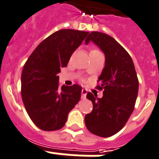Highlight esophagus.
Returning a JSON list of instances; mask_svg holds the SVG:
<instances>
[{
	"label": "esophagus",
	"mask_w": 159,
	"mask_h": 159,
	"mask_svg": "<svg viewBox=\"0 0 159 159\" xmlns=\"http://www.w3.org/2000/svg\"><path fill=\"white\" fill-rule=\"evenodd\" d=\"M88 91L86 89H82V98H86V96H87Z\"/></svg>",
	"instance_id": "34e87169"
}]
</instances>
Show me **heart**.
<instances>
[{"mask_svg":"<svg viewBox=\"0 0 159 159\" xmlns=\"http://www.w3.org/2000/svg\"><path fill=\"white\" fill-rule=\"evenodd\" d=\"M98 52V51L95 50V49H93V50L91 51V52Z\"/></svg>","mask_w":159,"mask_h":159,"instance_id":"b5f03b06","label":"heart"}]
</instances>
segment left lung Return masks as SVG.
Segmentation results:
<instances>
[{
  "mask_svg": "<svg viewBox=\"0 0 159 159\" xmlns=\"http://www.w3.org/2000/svg\"><path fill=\"white\" fill-rule=\"evenodd\" d=\"M91 41L105 55V66L98 81L100 82L98 88L104 91L102 98L92 93L87 94L93 109L85 116V124L93 134L107 138L118 133L133 112L139 80L130 55L114 38L93 31L85 43L88 45Z\"/></svg>",
  "mask_w": 159,
  "mask_h": 159,
  "instance_id": "1",
  "label": "left lung"
}]
</instances>
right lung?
<instances>
[{
    "mask_svg": "<svg viewBox=\"0 0 159 159\" xmlns=\"http://www.w3.org/2000/svg\"><path fill=\"white\" fill-rule=\"evenodd\" d=\"M88 33L71 29L56 31L37 46L24 65L20 79L23 103L31 121L42 130L61 129L81 98L82 87L63 85L60 88L57 74Z\"/></svg>",
    "mask_w": 159,
    "mask_h": 159,
    "instance_id": "add662e5",
    "label": "right lung"
}]
</instances>
